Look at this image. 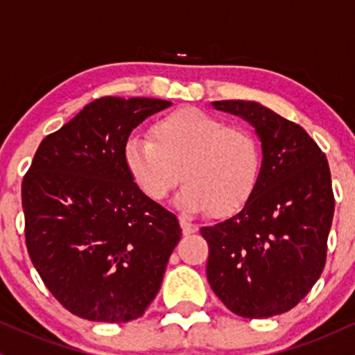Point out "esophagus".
<instances>
[{
	"mask_svg": "<svg viewBox=\"0 0 355 355\" xmlns=\"http://www.w3.org/2000/svg\"><path fill=\"white\" fill-rule=\"evenodd\" d=\"M180 226H182V231L185 236H190V234H193V232L198 231V226H196L195 223L188 221V219H185V218H180Z\"/></svg>",
	"mask_w": 355,
	"mask_h": 355,
	"instance_id": "34e87169",
	"label": "esophagus"
}]
</instances>
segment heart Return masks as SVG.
<instances>
[{
  "label": "heart",
  "instance_id": "obj_1",
  "mask_svg": "<svg viewBox=\"0 0 355 355\" xmlns=\"http://www.w3.org/2000/svg\"><path fill=\"white\" fill-rule=\"evenodd\" d=\"M149 137H129L124 144L125 167L149 198L164 200L183 178V208L227 216L252 196L260 147L248 129L198 107H180L155 119Z\"/></svg>",
  "mask_w": 355,
  "mask_h": 355
}]
</instances>
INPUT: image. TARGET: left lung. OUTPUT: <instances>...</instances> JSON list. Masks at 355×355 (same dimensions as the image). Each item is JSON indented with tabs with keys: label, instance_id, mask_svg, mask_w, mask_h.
I'll list each match as a JSON object with an SVG mask.
<instances>
[{
	"label": "left lung",
	"instance_id": "left-lung-1",
	"mask_svg": "<svg viewBox=\"0 0 355 355\" xmlns=\"http://www.w3.org/2000/svg\"><path fill=\"white\" fill-rule=\"evenodd\" d=\"M241 116L262 142L257 187L239 213L201 227L209 255L206 275L237 316L282 315L321 277L334 193L327 159L302 125L255 101H213Z\"/></svg>",
	"mask_w": 355,
	"mask_h": 355
}]
</instances>
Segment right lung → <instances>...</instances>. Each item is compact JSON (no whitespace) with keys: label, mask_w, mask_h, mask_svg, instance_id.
Segmentation results:
<instances>
[{"label":"right lung","mask_w":355,"mask_h":355,"mask_svg":"<svg viewBox=\"0 0 355 355\" xmlns=\"http://www.w3.org/2000/svg\"><path fill=\"white\" fill-rule=\"evenodd\" d=\"M172 103L98 98L40 142L22 180L29 257L58 303L83 320L128 322L159 293L182 236L124 162L129 134Z\"/></svg>","instance_id":"add662e5"}]
</instances>
